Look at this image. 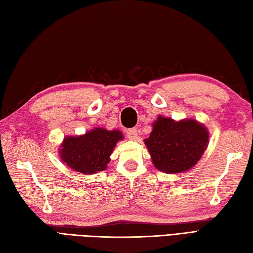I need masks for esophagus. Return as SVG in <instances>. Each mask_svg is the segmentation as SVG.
<instances>
[{
	"label": "esophagus",
	"mask_w": 253,
	"mask_h": 253,
	"mask_svg": "<svg viewBox=\"0 0 253 253\" xmlns=\"http://www.w3.org/2000/svg\"><path fill=\"white\" fill-rule=\"evenodd\" d=\"M127 137L133 140V139H136L138 137V130L137 128H130V129L127 130Z\"/></svg>",
	"instance_id": "34e87169"
}]
</instances>
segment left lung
I'll return each instance as SVG.
<instances>
[{"label": "left lung", "instance_id": "8db88e82", "mask_svg": "<svg viewBox=\"0 0 253 253\" xmlns=\"http://www.w3.org/2000/svg\"><path fill=\"white\" fill-rule=\"evenodd\" d=\"M209 141L208 129L195 120L175 122L159 116L144 143L158 169L168 174L190 169L201 159Z\"/></svg>", "mask_w": 253, "mask_h": 253}]
</instances>
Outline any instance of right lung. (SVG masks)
<instances>
[{
    "mask_svg": "<svg viewBox=\"0 0 253 253\" xmlns=\"http://www.w3.org/2000/svg\"><path fill=\"white\" fill-rule=\"evenodd\" d=\"M123 139L120 130L94 128L84 136L66 137L60 150L61 159L69 168L83 174H94L106 169L117 141Z\"/></svg>",
    "mask_w": 253,
    "mask_h": 253,
    "instance_id": "1",
    "label": "right lung"
}]
</instances>
